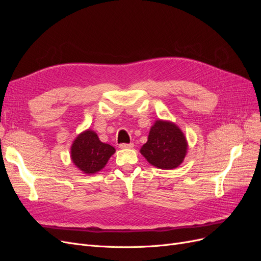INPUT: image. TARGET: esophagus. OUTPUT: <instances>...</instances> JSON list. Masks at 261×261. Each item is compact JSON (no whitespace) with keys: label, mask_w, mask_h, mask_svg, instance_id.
<instances>
[{"label":"esophagus","mask_w":261,"mask_h":261,"mask_svg":"<svg viewBox=\"0 0 261 261\" xmlns=\"http://www.w3.org/2000/svg\"><path fill=\"white\" fill-rule=\"evenodd\" d=\"M120 147L121 149H130L134 147V144H120Z\"/></svg>","instance_id":"obj_1"}]
</instances>
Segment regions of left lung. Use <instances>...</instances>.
Wrapping results in <instances>:
<instances>
[{"instance_id": "obj_1", "label": "left lung", "mask_w": 261, "mask_h": 261, "mask_svg": "<svg viewBox=\"0 0 261 261\" xmlns=\"http://www.w3.org/2000/svg\"><path fill=\"white\" fill-rule=\"evenodd\" d=\"M187 141L178 126L169 121L158 120L151 126L147 143L140 153L158 169H175L184 161Z\"/></svg>"}]
</instances>
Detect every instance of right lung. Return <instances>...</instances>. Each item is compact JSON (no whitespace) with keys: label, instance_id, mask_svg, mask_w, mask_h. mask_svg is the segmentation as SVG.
I'll return each instance as SVG.
<instances>
[{"label":"right lung","instance_id":"1","mask_svg":"<svg viewBox=\"0 0 261 261\" xmlns=\"http://www.w3.org/2000/svg\"><path fill=\"white\" fill-rule=\"evenodd\" d=\"M114 152V147L100 141L91 129L80 134L70 147L73 163L86 174H94L103 169Z\"/></svg>","mask_w":261,"mask_h":261}]
</instances>
